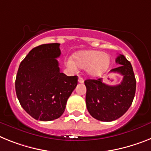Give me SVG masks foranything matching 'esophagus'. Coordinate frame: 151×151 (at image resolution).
<instances>
[{"label":"esophagus","mask_w":151,"mask_h":151,"mask_svg":"<svg viewBox=\"0 0 151 151\" xmlns=\"http://www.w3.org/2000/svg\"><path fill=\"white\" fill-rule=\"evenodd\" d=\"M78 82L81 83H83V78H81V77H79V78H78Z\"/></svg>","instance_id":"34e87169"}]
</instances>
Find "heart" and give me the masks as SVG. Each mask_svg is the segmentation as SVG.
Segmentation results:
<instances>
[{
  "mask_svg": "<svg viewBox=\"0 0 151 151\" xmlns=\"http://www.w3.org/2000/svg\"><path fill=\"white\" fill-rule=\"evenodd\" d=\"M73 60L68 58L66 64L71 69L77 67L86 69L87 74L97 77L107 71L110 66V57L102 51L94 50H80L73 54Z\"/></svg>",
  "mask_w": 151,
  "mask_h": 151,
  "instance_id": "1",
  "label": "heart"
}]
</instances>
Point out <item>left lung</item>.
I'll use <instances>...</instances> for the list:
<instances>
[{"mask_svg":"<svg viewBox=\"0 0 151 151\" xmlns=\"http://www.w3.org/2000/svg\"><path fill=\"white\" fill-rule=\"evenodd\" d=\"M118 68L110 73H118L123 76L120 84L107 85L102 78L86 80V104L90 114L98 121L110 122L120 118L127 111L134 100L136 91V79L130 61L124 55L116 58Z\"/></svg>","mask_w":151,"mask_h":151,"instance_id":"left-lung-1","label":"left lung"}]
</instances>
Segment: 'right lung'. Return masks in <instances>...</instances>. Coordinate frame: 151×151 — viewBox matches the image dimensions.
I'll use <instances>...</instances> for the list:
<instances>
[{
    "instance_id": "right-lung-1",
    "label": "right lung",
    "mask_w": 151,
    "mask_h": 151,
    "mask_svg": "<svg viewBox=\"0 0 151 151\" xmlns=\"http://www.w3.org/2000/svg\"><path fill=\"white\" fill-rule=\"evenodd\" d=\"M60 44H42L33 48L21 61L15 90L21 107L33 118L50 121L59 118L67 101L78 85V76L60 73L56 58Z\"/></svg>"
}]
</instances>
